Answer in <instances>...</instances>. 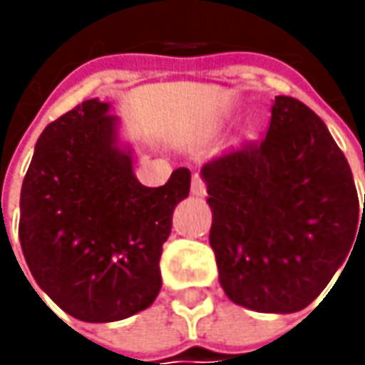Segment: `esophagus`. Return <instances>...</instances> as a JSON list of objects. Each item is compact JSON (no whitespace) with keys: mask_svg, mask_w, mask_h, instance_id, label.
I'll use <instances>...</instances> for the list:
<instances>
[{"mask_svg":"<svg viewBox=\"0 0 365 365\" xmlns=\"http://www.w3.org/2000/svg\"><path fill=\"white\" fill-rule=\"evenodd\" d=\"M190 192H192L195 197H205V195H207V185H205V180L199 175L192 176V185H190Z\"/></svg>","mask_w":365,"mask_h":365,"instance_id":"esophagus-1","label":"esophagus"}]
</instances>
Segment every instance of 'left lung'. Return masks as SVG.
Listing matches in <instances>:
<instances>
[{"instance_id": "left-lung-1", "label": "left lung", "mask_w": 365, "mask_h": 365, "mask_svg": "<svg viewBox=\"0 0 365 365\" xmlns=\"http://www.w3.org/2000/svg\"><path fill=\"white\" fill-rule=\"evenodd\" d=\"M201 175L219 282L235 304L301 311L354 254L365 197L361 209L344 152L299 99L276 97L266 138L209 162Z\"/></svg>"}]
</instances>
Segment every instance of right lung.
Wrapping results in <instances>:
<instances>
[{
    "label": "right lung",
    "mask_w": 365,
    "mask_h": 365,
    "mask_svg": "<svg viewBox=\"0 0 365 365\" xmlns=\"http://www.w3.org/2000/svg\"><path fill=\"white\" fill-rule=\"evenodd\" d=\"M97 99L44 128L20 195V244L30 272L64 313L87 323L148 309L162 287V244L189 197V168L164 187L133 176L115 118Z\"/></svg>",
    "instance_id": "right-lung-1"
}]
</instances>
